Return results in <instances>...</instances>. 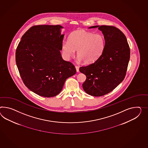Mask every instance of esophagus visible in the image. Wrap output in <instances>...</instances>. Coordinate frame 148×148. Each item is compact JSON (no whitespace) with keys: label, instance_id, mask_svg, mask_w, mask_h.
<instances>
[{"label":"esophagus","instance_id":"1","mask_svg":"<svg viewBox=\"0 0 148 148\" xmlns=\"http://www.w3.org/2000/svg\"><path fill=\"white\" fill-rule=\"evenodd\" d=\"M75 68H76V71L77 72H79V67L78 66H75Z\"/></svg>","mask_w":148,"mask_h":148}]
</instances>
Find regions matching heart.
<instances>
[{
	"instance_id": "obj_1",
	"label": "heart",
	"mask_w": 148,
	"mask_h": 148,
	"mask_svg": "<svg viewBox=\"0 0 148 148\" xmlns=\"http://www.w3.org/2000/svg\"><path fill=\"white\" fill-rule=\"evenodd\" d=\"M105 40L101 34H93L84 30L72 32L68 41L62 44V53L66 59L74 56L77 50L78 61L91 64L97 61L103 53Z\"/></svg>"
}]
</instances>
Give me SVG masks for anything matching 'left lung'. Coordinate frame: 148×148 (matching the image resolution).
Listing matches in <instances>:
<instances>
[{
    "instance_id": "obj_1",
    "label": "left lung",
    "mask_w": 148,
    "mask_h": 148,
    "mask_svg": "<svg viewBox=\"0 0 148 148\" xmlns=\"http://www.w3.org/2000/svg\"><path fill=\"white\" fill-rule=\"evenodd\" d=\"M98 28L105 40V48L101 57L95 63L79 68L86 76L83 84L88 95L100 97L113 91L123 80L130 59V48L125 34L111 26H93Z\"/></svg>"
}]
</instances>
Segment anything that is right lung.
<instances>
[{
    "instance_id": "obj_1",
    "label": "right lung",
    "mask_w": 148,
    "mask_h": 148,
    "mask_svg": "<svg viewBox=\"0 0 148 148\" xmlns=\"http://www.w3.org/2000/svg\"><path fill=\"white\" fill-rule=\"evenodd\" d=\"M62 28L60 25L32 27L16 50V63L23 83L44 97L58 95L66 79L76 74L75 66L61 56Z\"/></svg>"
}]
</instances>
